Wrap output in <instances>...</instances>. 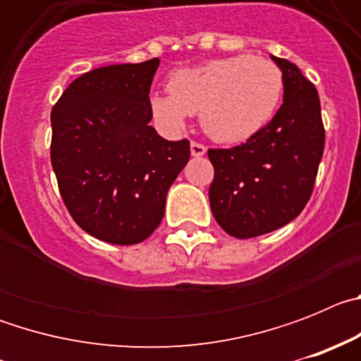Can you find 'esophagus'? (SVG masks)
Here are the masks:
<instances>
[{
    "instance_id": "obj_1",
    "label": "esophagus",
    "mask_w": 361,
    "mask_h": 361,
    "mask_svg": "<svg viewBox=\"0 0 361 361\" xmlns=\"http://www.w3.org/2000/svg\"><path fill=\"white\" fill-rule=\"evenodd\" d=\"M190 148H191V155H193V157H202L204 153H206V146L200 145V142L193 141L190 145Z\"/></svg>"
}]
</instances>
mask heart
<instances>
[{
    "label": "heart",
    "instance_id": "heart-1",
    "mask_svg": "<svg viewBox=\"0 0 361 361\" xmlns=\"http://www.w3.org/2000/svg\"><path fill=\"white\" fill-rule=\"evenodd\" d=\"M170 95H152L153 116L180 128L186 116L200 114L204 132L219 142H242L275 116L283 92L279 65L266 57L231 56L177 70Z\"/></svg>",
    "mask_w": 361,
    "mask_h": 361
}]
</instances>
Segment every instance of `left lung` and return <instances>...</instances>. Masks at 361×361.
Masks as SVG:
<instances>
[{
	"mask_svg": "<svg viewBox=\"0 0 361 361\" xmlns=\"http://www.w3.org/2000/svg\"><path fill=\"white\" fill-rule=\"evenodd\" d=\"M283 75V103L260 132L235 148H212L209 206L237 238L275 231L302 213L317 180L325 130L320 99L295 63L271 56Z\"/></svg>",
	"mask_w": 361,
	"mask_h": 361,
	"instance_id": "left-lung-1",
	"label": "left lung"
}]
</instances>
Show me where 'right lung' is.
<instances>
[{"label":"right lung","mask_w":361,"mask_h":361,"mask_svg":"<svg viewBox=\"0 0 361 361\" xmlns=\"http://www.w3.org/2000/svg\"><path fill=\"white\" fill-rule=\"evenodd\" d=\"M159 59L79 75L52 108L50 161L72 219L88 235L139 244L164 216L168 190L190 161V141L149 126Z\"/></svg>","instance_id":"1"}]
</instances>
